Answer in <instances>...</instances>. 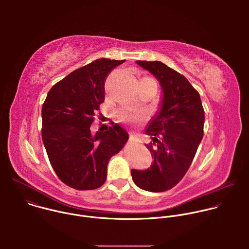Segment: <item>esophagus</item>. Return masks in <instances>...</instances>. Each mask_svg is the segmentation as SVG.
<instances>
[{"instance_id":"esophagus-1","label":"esophagus","mask_w":249,"mask_h":249,"mask_svg":"<svg viewBox=\"0 0 249 249\" xmlns=\"http://www.w3.org/2000/svg\"><path fill=\"white\" fill-rule=\"evenodd\" d=\"M135 141H136V136L135 135H130V138H129L130 143H134Z\"/></svg>"}]
</instances>
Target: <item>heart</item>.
<instances>
[{
	"label": "heart",
	"instance_id": "heart-1",
	"mask_svg": "<svg viewBox=\"0 0 249 249\" xmlns=\"http://www.w3.org/2000/svg\"><path fill=\"white\" fill-rule=\"evenodd\" d=\"M147 115V112L144 110H128L122 113V119L126 121L130 120H139L144 118Z\"/></svg>",
	"mask_w": 249,
	"mask_h": 249
}]
</instances>
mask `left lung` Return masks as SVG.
<instances>
[{
	"label": "left lung",
	"mask_w": 249,
	"mask_h": 249,
	"mask_svg": "<svg viewBox=\"0 0 249 249\" xmlns=\"http://www.w3.org/2000/svg\"><path fill=\"white\" fill-rule=\"evenodd\" d=\"M136 62L157 78L163 96L146 129L153 140L146 147L154 162L131 174L141 189L163 192L178 183L192 163L204 135V108L199 92L184 76L160 61Z\"/></svg>",
	"instance_id": "left-lung-1"
}]
</instances>
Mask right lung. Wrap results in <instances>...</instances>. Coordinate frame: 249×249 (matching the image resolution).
I'll list each match as a JSON object with an SVG mask.
<instances>
[{"label":"right lung","instance_id":"right-lung-1","mask_svg":"<svg viewBox=\"0 0 249 249\" xmlns=\"http://www.w3.org/2000/svg\"><path fill=\"white\" fill-rule=\"evenodd\" d=\"M125 60L97 59L58 82L42 106V140L49 161L66 185L92 190L106 180L107 164L128 133L118 124L91 133L90 125L104 101V84Z\"/></svg>","mask_w":249,"mask_h":249}]
</instances>
